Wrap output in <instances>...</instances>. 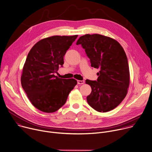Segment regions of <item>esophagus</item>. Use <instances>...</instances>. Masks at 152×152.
I'll return each instance as SVG.
<instances>
[{"label":"esophagus","instance_id":"1","mask_svg":"<svg viewBox=\"0 0 152 152\" xmlns=\"http://www.w3.org/2000/svg\"><path fill=\"white\" fill-rule=\"evenodd\" d=\"M85 83V81L84 80H77V84H79V85H82V84H83Z\"/></svg>","mask_w":152,"mask_h":152}]
</instances>
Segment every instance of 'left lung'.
Instances as JSON below:
<instances>
[{"label":"left lung","mask_w":152,"mask_h":152,"mask_svg":"<svg viewBox=\"0 0 152 152\" xmlns=\"http://www.w3.org/2000/svg\"><path fill=\"white\" fill-rule=\"evenodd\" d=\"M80 44L91 67L99 69L96 81H85L92 89L87 102L97 112L110 111L122 102L129 85V65L124 48L115 39L99 34L80 36L76 42Z\"/></svg>","instance_id":"left-lung-1"}]
</instances>
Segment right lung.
I'll list each match as a JSON object with an SVG mask.
<instances>
[{"label": "right lung", "mask_w": 152, "mask_h": 152, "mask_svg": "<svg viewBox=\"0 0 152 152\" xmlns=\"http://www.w3.org/2000/svg\"><path fill=\"white\" fill-rule=\"evenodd\" d=\"M78 35L53 36L37 42L28 54L21 76V85L31 104L45 113H53L66 102L77 84L74 79L55 76L64 56Z\"/></svg>", "instance_id": "add662e5"}]
</instances>
